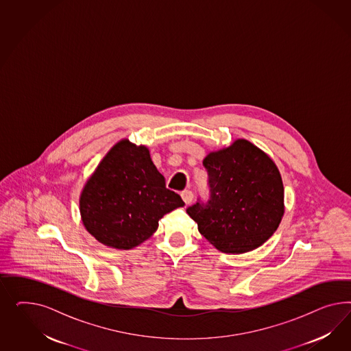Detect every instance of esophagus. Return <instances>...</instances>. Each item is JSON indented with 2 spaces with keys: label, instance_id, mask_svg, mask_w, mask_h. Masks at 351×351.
Masks as SVG:
<instances>
[{
  "label": "esophagus",
  "instance_id": "34e87169",
  "mask_svg": "<svg viewBox=\"0 0 351 351\" xmlns=\"http://www.w3.org/2000/svg\"><path fill=\"white\" fill-rule=\"evenodd\" d=\"M181 198H182L184 202L189 204L193 201V193H191V191H188V189L181 191Z\"/></svg>",
  "mask_w": 351,
  "mask_h": 351
}]
</instances>
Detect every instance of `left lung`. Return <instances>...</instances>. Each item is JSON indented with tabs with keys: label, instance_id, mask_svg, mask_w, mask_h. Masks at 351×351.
Masks as SVG:
<instances>
[{
	"label": "left lung",
	"instance_id": "1",
	"mask_svg": "<svg viewBox=\"0 0 351 351\" xmlns=\"http://www.w3.org/2000/svg\"><path fill=\"white\" fill-rule=\"evenodd\" d=\"M203 166L210 197L186 208L199 233L225 254H245L265 243L285 213V189L276 163L239 138L210 153Z\"/></svg>",
	"mask_w": 351,
	"mask_h": 351
}]
</instances>
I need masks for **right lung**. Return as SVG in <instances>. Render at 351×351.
Listing matches in <instances>:
<instances>
[{
	"mask_svg": "<svg viewBox=\"0 0 351 351\" xmlns=\"http://www.w3.org/2000/svg\"><path fill=\"white\" fill-rule=\"evenodd\" d=\"M184 204L166 188L148 149L122 140L87 181L80 211L87 232L100 243L130 250L148 239L166 213Z\"/></svg>",
	"mask_w": 351,
	"mask_h": 351,
	"instance_id": "add662e5",
	"label": "right lung"
}]
</instances>
